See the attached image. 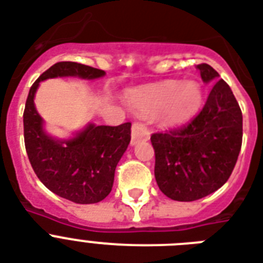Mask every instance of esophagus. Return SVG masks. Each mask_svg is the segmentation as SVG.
<instances>
[{"label": "esophagus", "mask_w": 263, "mask_h": 263, "mask_svg": "<svg viewBox=\"0 0 263 263\" xmlns=\"http://www.w3.org/2000/svg\"><path fill=\"white\" fill-rule=\"evenodd\" d=\"M150 138V132L147 131L146 125L142 123H134L131 128V144L135 146L140 140H147Z\"/></svg>", "instance_id": "esophagus-1"}]
</instances>
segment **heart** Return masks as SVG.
Returning <instances> with one entry per match:
<instances>
[{
    "label": "heart",
    "instance_id": "heart-1",
    "mask_svg": "<svg viewBox=\"0 0 263 263\" xmlns=\"http://www.w3.org/2000/svg\"><path fill=\"white\" fill-rule=\"evenodd\" d=\"M127 103L142 115H156L165 127L179 125L191 119L202 105L203 91L195 80H169L158 86L135 88L125 95Z\"/></svg>",
    "mask_w": 263,
    "mask_h": 263
}]
</instances>
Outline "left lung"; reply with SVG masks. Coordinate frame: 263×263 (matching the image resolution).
I'll return each instance as SVG.
<instances>
[{"label":"left lung","instance_id":"1","mask_svg":"<svg viewBox=\"0 0 263 263\" xmlns=\"http://www.w3.org/2000/svg\"><path fill=\"white\" fill-rule=\"evenodd\" d=\"M196 69L204 83H213L199 115L185 127L152 135L157 184L179 202L200 199L222 187L243 138V116L231 87L209 64Z\"/></svg>","mask_w":263,"mask_h":263}]
</instances>
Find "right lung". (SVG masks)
Segmentation results:
<instances>
[{
	"label": "right lung",
	"instance_id": "add662e5",
	"mask_svg": "<svg viewBox=\"0 0 263 263\" xmlns=\"http://www.w3.org/2000/svg\"><path fill=\"white\" fill-rule=\"evenodd\" d=\"M105 75V71L83 64L57 63L39 76L27 97L23 123L32 169L51 192L75 203H97L110 194L116 166L131 140V123L117 127L88 123L69 138H57L46 131L35 107V94L43 80H95Z\"/></svg>",
	"mask_w": 263,
	"mask_h": 263
}]
</instances>
